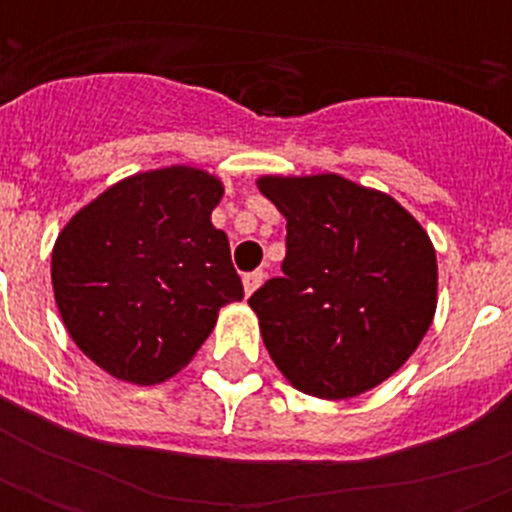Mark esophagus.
I'll return each mask as SVG.
<instances>
[{
	"instance_id": "obj_1",
	"label": "esophagus",
	"mask_w": 512,
	"mask_h": 512,
	"mask_svg": "<svg viewBox=\"0 0 512 512\" xmlns=\"http://www.w3.org/2000/svg\"><path fill=\"white\" fill-rule=\"evenodd\" d=\"M265 281V273L263 271H252V273H244V279H241V284H244V295H252L260 284Z\"/></svg>"
}]
</instances>
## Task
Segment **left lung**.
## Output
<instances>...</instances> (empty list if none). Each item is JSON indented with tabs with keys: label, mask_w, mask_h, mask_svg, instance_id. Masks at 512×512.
<instances>
[{
	"label": "left lung",
	"mask_w": 512,
	"mask_h": 512,
	"mask_svg": "<svg viewBox=\"0 0 512 512\" xmlns=\"http://www.w3.org/2000/svg\"><path fill=\"white\" fill-rule=\"evenodd\" d=\"M257 188L287 217L284 276L249 297L273 364L327 401L377 388L433 324V241L393 196L335 172L265 175Z\"/></svg>",
	"instance_id": "1"
}]
</instances>
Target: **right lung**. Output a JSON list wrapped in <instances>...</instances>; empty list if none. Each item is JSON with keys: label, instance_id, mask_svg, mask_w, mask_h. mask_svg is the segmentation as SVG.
<instances>
[{"label": "right lung", "instance_id": "add662e5", "mask_svg": "<svg viewBox=\"0 0 512 512\" xmlns=\"http://www.w3.org/2000/svg\"><path fill=\"white\" fill-rule=\"evenodd\" d=\"M223 183L172 164L124 177L82 207L52 247L68 335L116 380L154 385L183 369L244 297L228 236L212 225Z\"/></svg>", "mask_w": 512, "mask_h": 512}]
</instances>
